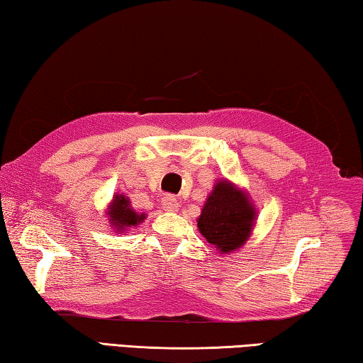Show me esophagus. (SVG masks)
Returning <instances> with one entry per match:
<instances>
[{
  "mask_svg": "<svg viewBox=\"0 0 363 363\" xmlns=\"http://www.w3.org/2000/svg\"><path fill=\"white\" fill-rule=\"evenodd\" d=\"M161 202H162V211H165V212H177L178 201L175 199V196L165 194V196H162Z\"/></svg>",
  "mask_w": 363,
  "mask_h": 363,
  "instance_id": "34e87169",
  "label": "esophagus"
}]
</instances>
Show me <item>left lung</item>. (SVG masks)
<instances>
[{"mask_svg":"<svg viewBox=\"0 0 363 363\" xmlns=\"http://www.w3.org/2000/svg\"><path fill=\"white\" fill-rule=\"evenodd\" d=\"M255 220L257 208L249 193L221 178L207 196L198 218V230L220 255H230L249 240Z\"/></svg>","mask_w":363,"mask_h":363,"instance_id":"1","label":"left lung"}]
</instances>
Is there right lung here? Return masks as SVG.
Listing matches in <instances>:
<instances>
[{
    "label": "right lung",
    "instance_id": "right-lung-1",
    "mask_svg": "<svg viewBox=\"0 0 363 363\" xmlns=\"http://www.w3.org/2000/svg\"><path fill=\"white\" fill-rule=\"evenodd\" d=\"M108 221L113 230L118 234L125 233L129 228H133L142 223L146 218V213H138L132 208L130 201L125 194H114L113 201L106 208Z\"/></svg>",
    "mask_w": 363,
    "mask_h": 363
}]
</instances>
